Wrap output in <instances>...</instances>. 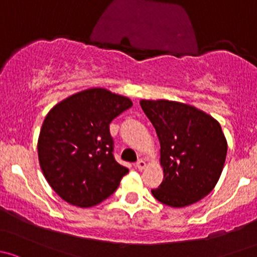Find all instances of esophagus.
Wrapping results in <instances>:
<instances>
[{
    "mask_svg": "<svg viewBox=\"0 0 257 257\" xmlns=\"http://www.w3.org/2000/svg\"><path fill=\"white\" fill-rule=\"evenodd\" d=\"M136 167L140 169V171H142V169H144L145 167H146V162H145L144 160H140V161H137L136 162Z\"/></svg>",
    "mask_w": 257,
    "mask_h": 257,
    "instance_id": "34e87169",
    "label": "esophagus"
}]
</instances>
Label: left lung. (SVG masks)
I'll use <instances>...</instances> for the list:
<instances>
[{
    "mask_svg": "<svg viewBox=\"0 0 257 257\" xmlns=\"http://www.w3.org/2000/svg\"><path fill=\"white\" fill-rule=\"evenodd\" d=\"M161 145L163 181L152 194L173 208L194 204L218 183L227 144L220 123L204 111L169 100H141Z\"/></svg>",
    "mask_w": 257,
    "mask_h": 257,
    "instance_id": "8db88e82",
    "label": "left lung"
}]
</instances>
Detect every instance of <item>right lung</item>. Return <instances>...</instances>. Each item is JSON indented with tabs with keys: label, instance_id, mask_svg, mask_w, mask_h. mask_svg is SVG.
<instances>
[{
	"label": "right lung",
	"instance_id": "add662e5",
	"mask_svg": "<svg viewBox=\"0 0 257 257\" xmlns=\"http://www.w3.org/2000/svg\"><path fill=\"white\" fill-rule=\"evenodd\" d=\"M131 106L128 97L92 88L58 102L47 113L37 145L39 165L62 199L89 208L117 189L128 169L113 158L109 125Z\"/></svg>",
	"mask_w": 257,
	"mask_h": 257
}]
</instances>
